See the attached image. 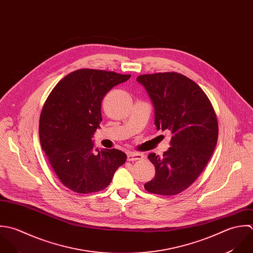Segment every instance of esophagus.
Here are the masks:
<instances>
[{
	"label": "esophagus",
	"mask_w": 253,
	"mask_h": 253,
	"mask_svg": "<svg viewBox=\"0 0 253 253\" xmlns=\"http://www.w3.org/2000/svg\"><path fill=\"white\" fill-rule=\"evenodd\" d=\"M143 159V155L140 153H135V152H130L127 154V161H137Z\"/></svg>",
	"instance_id": "esophagus-1"
}]
</instances>
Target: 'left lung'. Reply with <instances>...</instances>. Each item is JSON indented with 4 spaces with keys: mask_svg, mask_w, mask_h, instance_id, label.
I'll return each instance as SVG.
<instances>
[{
    "mask_svg": "<svg viewBox=\"0 0 253 253\" xmlns=\"http://www.w3.org/2000/svg\"><path fill=\"white\" fill-rule=\"evenodd\" d=\"M143 85L155 109L157 129H169L170 147L160 158L150 153L155 176L144 188L155 194L174 195L186 189L210 160L218 139V121L204 91L177 73L142 75Z\"/></svg>",
    "mask_w": 253,
    "mask_h": 253,
    "instance_id": "1",
    "label": "left lung"
}]
</instances>
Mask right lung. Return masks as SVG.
<instances>
[{"label": "right lung", "instance_id": "obj_1", "mask_svg": "<svg viewBox=\"0 0 253 253\" xmlns=\"http://www.w3.org/2000/svg\"><path fill=\"white\" fill-rule=\"evenodd\" d=\"M129 78L101 70H78L58 83L43 106L39 121L42 149L60 181L74 192L106 188L126 163V153L94 150L91 138L102 122L104 96Z\"/></svg>", "mask_w": 253, "mask_h": 253}]
</instances>
